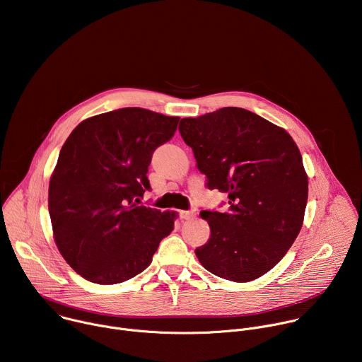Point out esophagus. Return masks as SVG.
<instances>
[{
	"instance_id": "esophagus-1",
	"label": "esophagus",
	"mask_w": 362,
	"mask_h": 362,
	"mask_svg": "<svg viewBox=\"0 0 362 362\" xmlns=\"http://www.w3.org/2000/svg\"><path fill=\"white\" fill-rule=\"evenodd\" d=\"M196 216V214L193 211H182L180 212V218L185 221H192Z\"/></svg>"
}]
</instances>
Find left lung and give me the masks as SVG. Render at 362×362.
Listing matches in <instances>:
<instances>
[{"mask_svg":"<svg viewBox=\"0 0 362 362\" xmlns=\"http://www.w3.org/2000/svg\"><path fill=\"white\" fill-rule=\"evenodd\" d=\"M179 132L208 187L229 197V212H200L211 238L194 250L199 262L232 282L261 278L303 223L308 176L296 143L285 129L240 107L186 117Z\"/></svg>","mask_w":362,"mask_h":362,"instance_id":"left-lung-1","label":"left lung"}]
</instances>
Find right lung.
I'll use <instances>...</instances> for the list:
<instances>
[{"mask_svg": "<svg viewBox=\"0 0 362 362\" xmlns=\"http://www.w3.org/2000/svg\"><path fill=\"white\" fill-rule=\"evenodd\" d=\"M179 117L127 107L83 120L49 177L48 212L64 261L84 279L113 285L143 272L176 212L139 206L151 154Z\"/></svg>", "mask_w": 362, "mask_h": 362, "instance_id": "obj_1", "label": "right lung"}]
</instances>
